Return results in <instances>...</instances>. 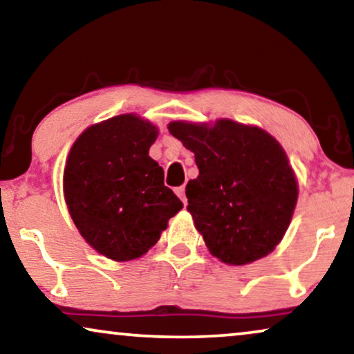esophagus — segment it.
<instances>
[{
	"label": "esophagus",
	"mask_w": 354,
	"mask_h": 354,
	"mask_svg": "<svg viewBox=\"0 0 354 354\" xmlns=\"http://www.w3.org/2000/svg\"><path fill=\"white\" fill-rule=\"evenodd\" d=\"M176 193H177V196L180 198V200H182L183 205H187V198H185V187H178V188H176Z\"/></svg>",
	"instance_id": "esophagus-1"
}]
</instances>
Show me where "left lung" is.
Segmentation results:
<instances>
[{
  "instance_id": "left-lung-1",
  "label": "left lung",
  "mask_w": 354,
  "mask_h": 354,
  "mask_svg": "<svg viewBox=\"0 0 354 354\" xmlns=\"http://www.w3.org/2000/svg\"><path fill=\"white\" fill-rule=\"evenodd\" d=\"M195 153L200 176L188 180L187 209L212 256L245 266L283 239L298 200V180L282 145L266 130L230 119L167 125Z\"/></svg>"
}]
</instances>
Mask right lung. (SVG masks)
<instances>
[{"instance_id": "1", "label": "right lung", "mask_w": 354, "mask_h": 354, "mask_svg": "<svg viewBox=\"0 0 354 354\" xmlns=\"http://www.w3.org/2000/svg\"><path fill=\"white\" fill-rule=\"evenodd\" d=\"M156 138V125L120 114L85 129L67 156L62 188L72 221L91 248L118 263L148 253L183 206L148 154Z\"/></svg>"}]
</instances>
